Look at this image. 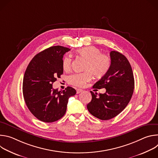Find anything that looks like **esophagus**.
I'll return each instance as SVG.
<instances>
[{"label": "esophagus", "mask_w": 158, "mask_h": 158, "mask_svg": "<svg viewBox=\"0 0 158 158\" xmlns=\"http://www.w3.org/2000/svg\"><path fill=\"white\" fill-rule=\"evenodd\" d=\"M82 91H83L82 89H76V93H77V94H79L80 93H81V92H82Z\"/></svg>", "instance_id": "esophagus-1"}]
</instances>
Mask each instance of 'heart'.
<instances>
[{"instance_id":"b5f03b06","label":"heart","mask_w":158,"mask_h":158,"mask_svg":"<svg viewBox=\"0 0 158 158\" xmlns=\"http://www.w3.org/2000/svg\"><path fill=\"white\" fill-rule=\"evenodd\" d=\"M96 46H91L84 47L77 50V53L87 60L85 65L86 71L82 73H75L69 76L67 78L69 84L82 87L86 82L91 80L93 74L101 77L104 76L109 71L111 60L110 57L103 53ZM72 60L71 57L66 56L62 60V67L65 71L71 69Z\"/></svg>"}]
</instances>
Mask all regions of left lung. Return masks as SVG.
Listing matches in <instances>:
<instances>
[{
	"mask_svg": "<svg viewBox=\"0 0 158 158\" xmlns=\"http://www.w3.org/2000/svg\"><path fill=\"white\" fill-rule=\"evenodd\" d=\"M111 64L107 73L93 85V88H105L104 94L91 91L92 100L87 108L93 116L109 120L118 116L127 106L132 96L134 79L127 59L119 52H110Z\"/></svg>",
	"mask_w": 158,
	"mask_h": 158,
	"instance_id": "8db88e82",
	"label": "left lung"
}]
</instances>
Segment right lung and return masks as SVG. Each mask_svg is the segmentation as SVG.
<instances>
[{
  "mask_svg": "<svg viewBox=\"0 0 158 158\" xmlns=\"http://www.w3.org/2000/svg\"><path fill=\"white\" fill-rule=\"evenodd\" d=\"M70 50L60 46L49 48L35 55L27 67L22 84L24 101L31 113L41 121L52 123L62 118L69 98L76 94L69 86L60 91L52 88L63 74V56Z\"/></svg>",
  "mask_w": 158,
  "mask_h": 158,
  "instance_id": "right-lung-1",
  "label": "right lung"
}]
</instances>
